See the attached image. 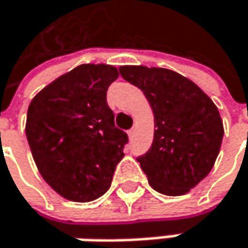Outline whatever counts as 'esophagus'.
<instances>
[{"mask_svg":"<svg viewBox=\"0 0 248 248\" xmlns=\"http://www.w3.org/2000/svg\"><path fill=\"white\" fill-rule=\"evenodd\" d=\"M127 134H128V139H133L134 137V128H131Z\"/></svg>","mask_w":248,"mask_h":248,"instance_id":"34e87169","label":"esophagus"}]
</instances>
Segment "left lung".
Returning <instances> with one entry per match:
<instances>
[{
	"instance_id": "obj_1",
	"label": "left lung",
	"mask_w": 248,
	"mask_h": 248,
	"mask_svg": "<svg viewBox=\"0 0 248 248\" xmlns=\"http://www.w3.org/2000/svg\"><path fill=\"white\" fill-rule=\"evenodd\" d=\"M120 74L144 93L154 114V140L139 157L150 186L183 196L211 171L224 136L211 98L191 79L167 68L123 65Z\"/></svg>"
}]
</instances>
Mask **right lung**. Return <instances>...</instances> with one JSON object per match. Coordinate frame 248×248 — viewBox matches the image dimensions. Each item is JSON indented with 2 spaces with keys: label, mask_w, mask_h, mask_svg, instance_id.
<instances>
[{
  "label": "right lung",
  "mask_w": 248,
  "mask_h": 248,
  "mask_svg": "<svg viewBox=\"0 0 248 248\" xmlns=\"http://www.w3.org/2000/svg\"><path fill=\"white\" fill-rule=\"evenodd\" d=\"M118 70L81 64L44 87L30 103L25 134L46 184L70 202L101 197L128 141L107 104Z\"/></svg>",
  "instance_id": "add662e5"
}]
</instances>
